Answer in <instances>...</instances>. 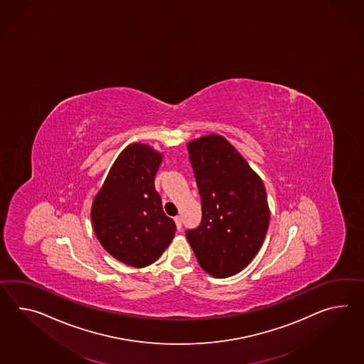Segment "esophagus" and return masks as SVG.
Listing matches in <instances>:
<instances>
[{"mask_svg": "<svg viewBox=\"0 0 364 364\" xmlns=\"http://www.w3.org/2000/svg\"><path fill=\"white\" fill-rule=\"evenodd\" d=\"M173 220H175V223H176V228H178V230H181V225H183V220H181V217H180V215H176Z\"/></svg>", "mask_w": 364, "mask_h": 364, "instance_id": "34e87169", "label": "esophagus"}]
</instances>
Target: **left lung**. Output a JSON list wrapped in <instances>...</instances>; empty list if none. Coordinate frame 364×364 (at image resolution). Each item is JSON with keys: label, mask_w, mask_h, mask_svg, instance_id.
<instances>
[{"label": "left lung", "mask_w": 364, "mask_h": 364, "mask_svg": "<svg viewBox=\"0 0 364 364\" xmlns=\"http://www.w3.org/2000/svg\"><path fill=\"white\" fill-rule=\"evenodd\" d=\"M201 196L203 220L186 230L198 264L217 279L237 275L266 238L269 208L262 178L226 138L205 135L188 143Z\"/></svg>", "instance_id": "left-lung-1"}]
</instances>
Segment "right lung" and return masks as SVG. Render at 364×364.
<instances>
[{"mask_svg": "<svg viewBox=\"0 0 364 364\" xmlns=\"http://www.w3.org/2000/svg\"><path fill=\"white\" fill-rule=\"evenodd\" d=\"M161 160L163 154L149 144H129L92 204L90 218L101 246L127 266H150L175 237L176 225L163 212L154 186Z\"/></svg>", "mask_w": 364, "mask_h": 364, "instance_id": "right-lung-1", "label": "right lung"}]
</instances>
